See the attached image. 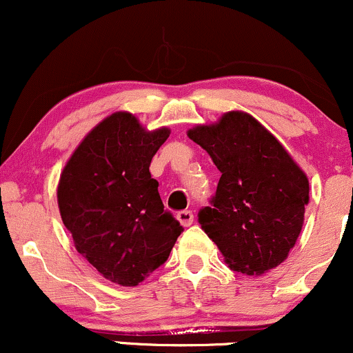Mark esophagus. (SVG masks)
<instances>
[{"mask_svg":"<svg viewBox=\"0 0 353 353\" xmlns=\"http://www.w3.org/2000/svg\"><path fill=\"white\" fill-rule=\"evenodd\" d=\"M177 220H179L182 227H190L194 223V214L190 210H181L177 214Z\"/></svg>","mask_w":353,"mask_h":353,"instance_id":"1","label":"esophagus"}]
</instances>
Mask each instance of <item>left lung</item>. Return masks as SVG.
Instances as JSON below:
<instances>
[{
  "mask_svg": "<svg viewBox=\"0 0 353 353\" xmlns=\"http://www.w3.org/2000/svg\"><path fill=\"white\" fill-rule=\"evenodd\" d=\"M189 138L220 171L210 205L199 210L202 230L233 271L261 274L286 260L309 202L305 174L268 130L250 114L225 113Z\"/></svg>",
  "mask_w": 353,
  "mask_h": 353,
  "instance_id": "1",
  "label": "left lung"
}]
</instances>
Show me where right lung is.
I'll return each mask as SVG.
<instances>
[{
  "label": "right lung",
  "instance_id": "obj_1",
  "mask_svg": "<svg viewBox=\"0 0 353 353\" xmlns=\"http://www.w3.org/2000/svg\"><path fill=\"white\" fill-rule=\"evenodd\" d=\"M168 138V128L150 133L133 114L114 113L85 136L59 182L62 222L77 252L123 286H136L164 265L184 232L150 172Z\"/></svg>",
  "mask_w": 353,
  "mask_h": 353
}]
</instances>
